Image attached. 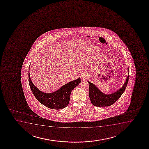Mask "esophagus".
<instances>
[{"instance_id":"1","label":"esophagus","mask_w":149,"mask_h":149,"mask_svg":"<svg viewBox=\"0 0 149 149\" xmlns=\"http://www.w3.org/2000/svg\"><path fill=\"white\" fill-rule=\"evenodd\" d=\"M87 78V75L86 74H82V75H81V79H82V80L83 81L85 80Z\"/></svg>"}]
</instances>
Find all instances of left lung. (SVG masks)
<instances>
[{
  "instance_id": "1",
  "label": "left lung",
  "mask_w": 149,
  "mask_h": 149,
  "mask_svg": "<svg viewBox=\"0 0 149 149\" xmlns=\"http://www.w3.org/2000/svg\"><path fill=\"white\" fill-rule=\"evenodd\" d=\"M128 77L123 86L117 91L110 94L103 93L94 84L88 81L89 84V95L91 103L96 107H107L113 105L117 101L124 93L128 84L129 78V68H128Z\"/></svg>"
}]
</instances>
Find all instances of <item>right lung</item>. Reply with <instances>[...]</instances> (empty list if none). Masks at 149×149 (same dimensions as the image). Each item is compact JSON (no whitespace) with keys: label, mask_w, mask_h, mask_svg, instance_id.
Listing matches in <instances>:
<instances>
[{"label":"right lung","mask_w":149,"mask_h":149,"mask_svg":"<svg viewBox=\"0 0 149 149\" xmlns=\"http://www.w3.org/2000/svg\"><path fill=\"white\" fill-rule=\"evenodd\" d=\"M29 67L28 81L30 89L35 98L40 103L49 108L59 110L64 108L68 105L71 93L74 88L81 82L80 78L64 85L57 91L50 93H46L40 91L33 84L30 77Z\"/></svg>","instance_id":"obj_1"}]
</instances>
